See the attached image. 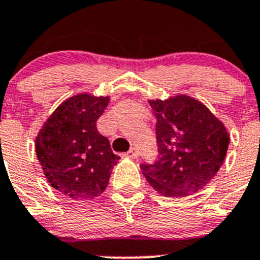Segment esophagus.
<instances>
[{
    "instance_id": "obj_1",
    "label": "esophagus",
    "mask_w": 260,
    "mask_h": 260,
    "mask_svg": "<svg viewBox=\"0 0 260 260\" xmlns=\"http://www.w3.org/2000/svg\"><path fill=\"white\" fill-rule=\"evenodd\" d=\"M127 156L132 157V159H137V157H138V151L136 149H131L129 151L127 152Z\"/></svg>"
}]
</instances>
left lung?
I'll use <instances>...</instances> for the list:
<instances>
[{
	"label": "left lung",
	"mask_w": 260,
	"mask_h": 260,
	"mask_svg": "<svg viewBox=\"0 0 260 260\" xmlns=\"http://www.w3.org/2000/svg\"><path fill=\"white\" fill-rule=\"evenodd\" d=\"M156 116L155 163H142V174L167 198L198 192L217 174L230 144V135L205 105L190 96L151 100Z\"/></svg>",
	"instance_id": "obj_1"
}]
</instances>
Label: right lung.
Here are the masks:
<instances>
[{"instance_id":"1","label":"right lung","mask_w":260,"mask_h":260,"mask_svg":"<svg viewBox=\"0 0 260 260\" xmlns=\"http://www.w3.org/2000/svg\"><path fill=\"white\" fill-rule=\"evenodd\" d=\"M109 97L79 93L53 111L36 138V152L53 188L72 199H92L106 188L120 157L97 131Z\"/></svg>"}]
</instances>
